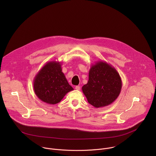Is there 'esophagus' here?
Segmentation results:
<instances>
[{"label": "esophagus", "mask_w": 156, "mask_h": 156, "mask_svg": "<svg viewBox=\"0 0 156 156\" xmlns=\"http://www.w3.org/2000/svg\"><path fill=\"white\" fill-rule=\"evenodd\" d=\"M75 90H78V91H79V90H80V87L79 86H75Z\"/></svg>", "instance_id": "esophagus-1"}]
</instances>
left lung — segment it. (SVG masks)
Instances as JSON below:
<instances>
[{
	"label": "left lung",
	"mask_w": 156,
	"mask_h": 156,
	"mask_svg": "<svg viewBox=\"0 0 156 156\" xmlns=\"http://www.w3.org/2000/svg\"><path fill=\"white\" fill-rule=\"evenodd\" d=\"M122 87V80L117 70L101 60L91 65L88 81L82 87V91L89 103L99 108L114 102L119 97Z\"/></svg>",
	"instance_id": "1"
}]
</instances>
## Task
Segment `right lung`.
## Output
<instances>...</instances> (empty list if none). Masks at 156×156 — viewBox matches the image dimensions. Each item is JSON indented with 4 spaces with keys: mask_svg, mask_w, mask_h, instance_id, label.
I'll use <instances>...</instances> for the list:
<instances>
[{
    "mask_svg": "<svg viewBox=\"0 0 156 156\" xmlns=\"http://www.w3.org/2000/svg\"><path fill=\"white\" fill-rule=\"evenodd\" d=\"M61 63L47 62L34 78V91L37 97L49 104H56L66 93L73 90L62 72Z\"/></svg>",
    "mask_w": 156,
    "mask_h": 156,
    "instance_id": "1",
    "label": "right lung"
}]
</instances>
